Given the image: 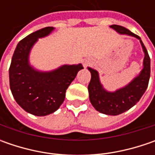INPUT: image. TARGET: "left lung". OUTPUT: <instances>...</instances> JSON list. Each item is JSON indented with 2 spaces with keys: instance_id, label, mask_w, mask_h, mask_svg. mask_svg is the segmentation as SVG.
I'll return each mask as SVG.
<instances>
[{
  "instance_id": "obj_1",
  "label": "left lung",
  "mask_w": 155,
  "mask_h": 155,
  "mask_svg": "<svg viewBox=\"0 0 155 155\" xmlns=\"http://www.w3.org/2000/svg\"><path fill=\"white\" fill-rule=\"evenodd\" d=\"M110 27L121 34H127L140 39L142 49L145 53L143 69L141 70L140 74L127 86L117 90L115 92H109L104 90L99 80L98 72L94 69L90 67L88 68L91 73V79L88 86V91L90 101L93 107L97 111L105 115L117 116L131 109L137 102H139L142 95L146 91L150 78V58L145 45L138 35L122 26L112 25Z\"/></svg>"
}]
</instances>
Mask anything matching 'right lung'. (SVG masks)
<instances>
[{"label": "right lung", "instance_id": "obj_1", "mask_svg": "<svg viewBox=\"0 0 155 155\" xmlns=\"http://www.w3.org/2000/svg\"><path fill=\"white\" fill-rule=\"evenodd\" d=\"M54 28L47 27L27 35L15 48L9 67V84L17 104L27 112L45 116L63 104L65 91L82 64L63 65L51 71H38L29 64L31 48L39 38L47 36Z\"/></svg>", "mask_w": 155, "mask_h": 155}]
</instances>
